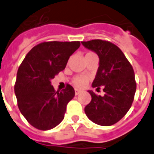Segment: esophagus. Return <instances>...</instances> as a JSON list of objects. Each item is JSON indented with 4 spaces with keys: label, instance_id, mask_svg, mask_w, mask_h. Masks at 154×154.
<instances>
[{
    "label": "esophagus",
    "instance_id": "esophagus-1",
    "mask_svg": "<svg viewBox=\"0 0 154 154\" xmlns=\"http://www.w3.org/2000/svg\"><path fill=\"white\" fill-rule=\"evenodd\" d=\"M81 92H82V91H81V90H79V89H75V94H76V95L80 94Z\"/></svg>",
    "mask_w": 154,
    "mask_h": 154
}]
</instances>
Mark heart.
Segmentation results:
<instances>
[{
	"label": "heart",
	"instance_id": "heart-1",
	"mask_svg": "<svg viewBox=\"0 0 154 154\" xmlns=\"http://www.w3.org/2000/svg\"><path fill=\"white\" fill-rule=\"evenodd\" d=\"M91 54H94L91 52H89L86 55H91ZM87 82V78L85 77H82V76H78V77H76L73 79V83L75 86H79V87H82L86 84Z\"/></svg>",
	"mask_w": 154,
	"mask_h": 154
}]
</instances>
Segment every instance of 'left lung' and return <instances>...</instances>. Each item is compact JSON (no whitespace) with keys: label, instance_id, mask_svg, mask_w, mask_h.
<instances>
[{"label":"left lung","instance_id":"8db88e82","mask_svg":"<svg viewBox=\"0 0 154 154\" xmlns=\"http://www.w3.org/2000/svg\"><path fill=\"white\" fill-rule=\"evenodd\" d=\"M82 44L99 56V68L92 87L103 86L105 93L100 96L88 91L91 101L85 107V112L95 124L112 126L131 107L136 91L134 70L122 51L111 42L92 40Z\"/></svg>","mask_w":154,"mask_h":154}]
</instances>
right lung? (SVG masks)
Returning <instances> with one entry per match:
<instances>
[{
	"mask_svg": "<svg viewBox=\"0 0 154 154\" xmlns=\"http://www.w3.org/2000/svg\"><path fill=\"white\" fill-rule=\"evenodd\" d=\"M80 45V42H42L28 52L19 66L14 85L18 106L36 129H53L64 118L75 91L67 85L61 91H55L51 81L65 68L69 57Z\"/></svg>",
	"mask_w": 154,
	"mask_h": 154,
	"instance_id": "add662e5",
	"label": "right lung"
}]
</instances>
